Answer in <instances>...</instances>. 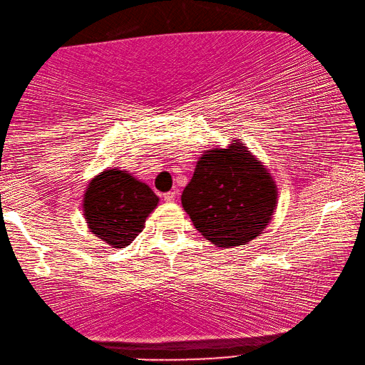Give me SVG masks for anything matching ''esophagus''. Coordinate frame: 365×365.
<instances>
[{
    "label": "esophagus",
    "mask_w": 365,
    "mask_h": 365,
    "mask_svg": "<svg viewBox=\"0 0 365 365\" xmlns=\"http://www.w3.org/2000/svg\"><path fill=\"white\" fill-rule=\"evenodd\" d=\"M176 197H178L176 192H167V193H163V200H165L167 203H173L175 200H176Z\"/></svg>",
    "instance_id": "1"
}]
</instances>
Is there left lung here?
<instances>
[{"label":"left lung","instance_id":"left-lung-1","mask_svg":"<svg viewBox=\"0 0 365 365\" xmlns=\"http://www.w3.org/2000/svg\"><path fill=\"white\" fill-rule=\"evenodd\" d=\"M193 227L215 247L255 240L269 225L277 185L262 162L240 140L225 150L205 151L181 195Z\"/></svg>","mask_w":365,"mask_h":365}]
</instances>
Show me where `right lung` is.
<instances>
[{"label":"right lung","mask_w":365,"mask_h":365,"mask_svg":"<svg viewBox=\"0 0 365 365\" xmlns=\"http://www.w3.org/2000/svg\"><path fill=\"white\" fill-rule=\"evenodd\" d=\"M158 203L159 197L150 185L120 168H107L89 181L83 215L94 236L123 249L141 233Z\"/></svg>","instance_id":"right-lung-1"}]
</instances>
